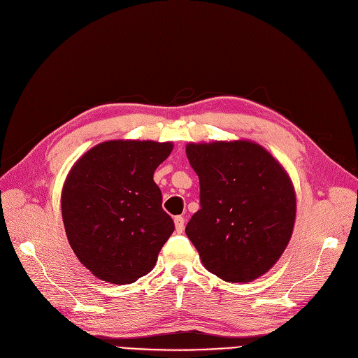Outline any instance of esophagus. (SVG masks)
Segmentation results:
<instances>
[{"label": "esophagus", "mask_w": 358, "mask_h": 358, "mask_svg": "<svg viewBox=\"0 0 358 358\" xmlns=\"http://www.w3.org/2000/svg\"><path fill=\"white\" fill-rule=\"evenodd\" d=\"M174 224H176V231L177 233H182V230H184V218L182 217H176L174 218Z\"/></svg>", "instance_id": "1"}]
</instances>
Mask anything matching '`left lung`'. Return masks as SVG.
<instances>
[{"mask_svg":"<svg viewBox=\"0 0 358 358\" xmlns=\"http://www.w3.org/2000/svg\"><path fill=\"white\" fill-rule=\"evenodd\" d=\"M201 209L186 234L208 271L230 283L266 274L292 237L296 194L282 164L250 140L189 143Z\"/></svg>","mask_w":358,"mask_h":358,"instance_id":"obj_1","label":"left lung"}]
</instances>
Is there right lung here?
Here are the masks:
<instances>
[{"label": "right lung", "instance_id": "right-lung-1", "mask_svg": "<svg viewBox=\"0 0 358 358\" xmlns=\"http://www.w3.org/2000/svg\"><path fill=\"white\" fill-rule=\"evenodd\" d=\"M172 149L171 141L110 140L71 168L62 190L64 230L97 279L129 285L155 267L174 221L162 209L153 174Z\"/></svg>", "mask_w": 358, "mask_h": 358}]
</instances>
